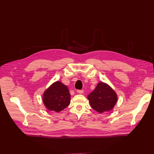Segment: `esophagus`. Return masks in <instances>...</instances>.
<instances>
[{
  "instance_id": "esophagus-1",
  "label": "esophagus",
  "mask_w": 154,
  "mask_h": 154,
  "mask_svg": "<svg viewBox=\"0 0 154 154\" xmlns=\"http://www.w3.org/2000/svg\"><path fill=\"white\" fill-rule=\"evenodd\" d=\"M77 92L78 93H79V94H83V93H84V91L83 90H77Z\"/></svg>"
}]
</instances>
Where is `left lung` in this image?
I'll return each instance as SVG.
<instances>
[{
  "label": "left lung",
  "mask_w": 154,
  "mask_h": 154,
  "mask_svg": "<svg viewBox=\"0 0 154 154\" xmlns=\"http://www.w3.org/2000/svg\"><path fill=\"white\" fill-rule=\"evenodd\" d=\"M91 106L102 113L112 111L118 101L116 92L108 84L100 82L95 90L88 96Z\"/></svg>",
  "instance_id": "1"
}]
</instances>
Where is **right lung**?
<instances>
[{
  "label": "right lung",
  "instance_id": "add662e5",
  "mask_svg": "<svg viewBox=\"0 0 154 154\" xmlns=\"http://www.w3.org/2000/svg\"><path fill=\"white\" fill-rule=\"evenodd\" d=\"M71 94L67 86L61 82L53 83L44 92L42 102L49 111L60 112L70 103Z\"/></svg>",
  "mask_w": 154,
  "mask_h": 154
}]
</instances>
